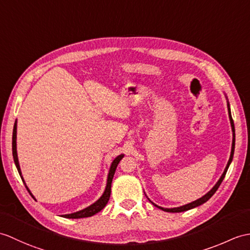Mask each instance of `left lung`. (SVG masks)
I'll list each match as a JSON object with an SVG mask.
<instances>
[{
    "instance_id": "8db88e82",
    "label": "left lung",
    "mask_w": 250,
    "mask_h": 250,
    "mask_svg": "<svg viewBox=\"0 0 250 250\" xmlns=\"http://www.w3.org/2000/svg\"><path fill=\"white\" fill-rule=\"evenodd\" d=\"M227 106H228V112H229V118H230V123H231L232 132H233V139H232V148H231V154H230V158H229V161H228V164H227V166H226L225 170H224V172H223V175H222V177L219 178V180H218V181H217V183H216L215 185H214L213 188H212L210 191H208V193H207L205 196H202L201 198L197 199V200H195V201H193V202H190V204H188V205H185V206L179 207V208H162V207H159V206L154 205L153 202L151 201V204H152L153 206L158 207L159 208H161V210H163V211H165V212H171V213H179V212H184V211L190 210V208H196V207H198V206H200V205H202V204H205V202H207L208 199L211 198V197H212L214 194H215V191H216V190H217V188H219V185L222 184V182H223V180H224V178H225V176H226V172H227L228 168H229V165H230V163H231V162H232V159H233V153H234V146H235V130H234V124H233V119H232V116H231V111H230V105H229V102H228V104H227ZM149 201H150V200H149Z\"/></svg>"
}]
</instances>
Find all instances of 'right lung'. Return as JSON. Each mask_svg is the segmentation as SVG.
I'll list each match as a JSON object with an SVG mask.
<instances>
[{
    "mask_svg": "<svg viewBox=\"0 0 250 250\" xmlns=\"http://www.w3.org/2000/svg\"><path fill=\"white\" fill-rule=\"evenodd\" d=\"M16 139H17V121L15 123L14 125V131H13V156H14V161H15V164L17 169H18L19 175L22 179V181L24 182V180L22 178V173H21V169H20V165H19V161H18V155H17V143H16ZM124 158V154H120L118 155L117 158H116L113 163L111 165V168H109V171H108V176H107V183H106V188L105 190H104L103 195L99 198L95 204H92L91 206L87 207L84 210H81L79 212H75V213H71V214H66V215H62V217L65 218H83V217H89L95 215L96 213L100 212L102 208L106 206V204L109 200V196H111V187H112V181H113V177L115 175V170L116 168H117V165L120 162V160ZM25 184V182H24ZM26 189L30 191L28 188L25 185ZM31 193V191H30ZM32 195V194H31Z\"/></svg>",
    "mask_w": 250,
    "mask_h": 250,
    "instance_id": "1",
    "label": "right lung"
}]
</instances>
